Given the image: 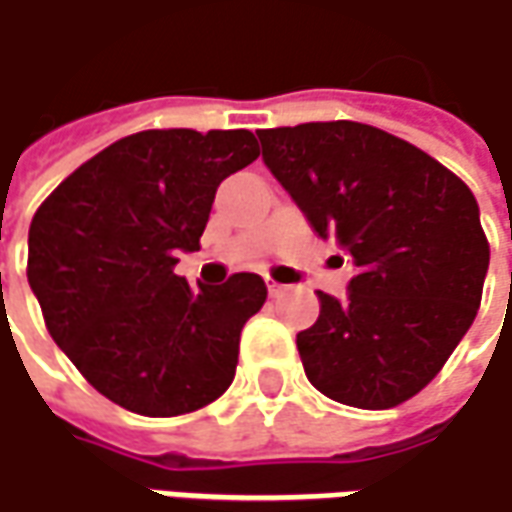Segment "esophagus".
I'll return each instance as SVG.
<instances>
[{
    "label": "esophagus",
    "mask_w": 512,
    "mask_h": 512,
    "mask_svg": "<svg viewBox=\"0 0 512 512\" xmlns=\"http://www.w3.org/2000/svg\"><path fill=\"white\" fill-rule=\"evenodd\" d=\"M266 285H269V294L277 300V297H283L285 291H288V285L283 283H274V280H266Z\"/></svg>",
    "instance_id": "1"
}]
</instances>
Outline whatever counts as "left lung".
Masks as SVG:
<instances>
[{"label": "left lung", "mask_w": 512, "mask_h": 512, "mask_svg": "<svg viewBox=\"0 0 512 512\" xmlns=\"http://www.w3.org/2000/svg\"><path fill=\"white\" fill-rule=\"evenodd\" d=\"M263 162L319 238L356 266L347 300L297 333L308 381L330 401L392 409L415 398L471 328L490 246L468 184L412 142L333 120L257 131Z\"/></svg>", "instance_id": "left-lung-1"}]
</instances>
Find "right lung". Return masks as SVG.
Masks as SVG:
<instances>
[{"instance_id":"add662e5","label":"right lung","mask_w":512,"mask_h":512,"mask_svg":"<svg viewBox=\"0 0 512 512\" xmlns=\"http://www.w3.org/2000/svg\"><path fill=\"white\" fill-rule=\"evenodd\" d=\"M257 156L246 128L139 131L69 173L33 215L27 280L44 325L128 412L187 415L232 384L243 325L269 294L263 277L193 291L173 269L198 249L218 184Z\"/></svg>"}]
</instances>
